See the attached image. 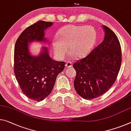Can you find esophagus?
I'll return each mask as SVG.
<instances>
[{"label": "esophagus", "instance_id": "esophagus-1", "mask_svg": "<svg viewBox=\"0 0 131 131\" xmlns=\"http://www.w3.org/2000/svg\"><path fill=\"white\" fill-rule=\"evenodd\" d=\"M65 66H66V68H71L72 66V62H68L67 63H66L65 64Z\"/></svg>", "mask_w": 131, "mask_h": 131}]
</instances>
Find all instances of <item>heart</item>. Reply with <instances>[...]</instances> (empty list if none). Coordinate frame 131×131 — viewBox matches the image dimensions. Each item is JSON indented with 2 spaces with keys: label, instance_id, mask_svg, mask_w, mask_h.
Instances as JSON below:
<instances>
[{
  "label": "heart",
  "instance_id": "heart-1",
  "mask_svg": "<svg viewBox=\"0 0 131 131\" xmlns=\"http://www.w3.org/2000/svg\"><path fill=\"white\" fill-rule=\"evenodd\" d=\"M97 38L95 29L90 26L69 25L63 27L53 41V49L59 59L69 51L74 58H82L90 52Z\"/></svg>",
  "mask_w": 131,
  "mask_h": 131
}]
</instances>
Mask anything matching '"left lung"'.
Wrapping results in <instances>:
<instances>
[{
    "mask_svg": "<svg viewBox=\"0 0 131 131\" xmlns=\"http://www.w3.org/2000/svg\"><path fill=\"white\" fill-rule=\"evenodd\" d=\"M103 42L86 56L73 63L76 72L74 87L84 99L97 98L106 93L115 83L122 61L121 48L117 37L103 26Z\"/></svg>",
    "mask_w": 131,
    "mask_h": 131,
    "instance_id": "8db88e82",
    "label": "left lung"
}]
</instances>
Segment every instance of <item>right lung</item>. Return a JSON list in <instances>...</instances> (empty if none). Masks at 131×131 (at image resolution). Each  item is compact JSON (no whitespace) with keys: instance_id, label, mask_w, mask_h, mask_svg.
<instances>
[{"instance_id":"1","label":"right lung","mask_w":131,"mask_h":131,"mask_svg":"<svg viewBox=\"0 0 131 131\" xmlns=\"http://www.w3.org/2000/svg\"><path fill=\"white\" fill-rule=\"evenodd\" d=\"M52 22L38 21L21 32L16 41L14 53V72L23 93L36 101L43 100L51 93L58 74L64 69V62L54 61L49 57L48 49L42 47L38 55L29 51V43L33 41L47 42L45 30Z\"/></svg>"}]
</instances>
